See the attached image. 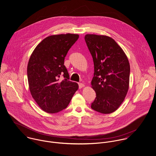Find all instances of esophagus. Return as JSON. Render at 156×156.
Wrapping results in <instances>:
<instances>
[{
    "label": "esophagus",
    "mask_w": 156,
    "mask_h": 156,
    "mask_svg": "<svg viewBox=\"0 0 156 156\" xmlns=\"http://www.w3.org/2000/svg\"><path fill=\"white\" fill-rule=\"evenodd\" d=\"M78 85H79V88H83V87H84L85 86L84 84H83V83H79Z\"/></svg>",
    "instance_id": "1"
}]
</instances>
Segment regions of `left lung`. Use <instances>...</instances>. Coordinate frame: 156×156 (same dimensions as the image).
Instances as JSON below:
<instances>
[{"instance_id":"left-lung-1","label":"left lung","mask_w":156,"mask_h":156,"mask_svg":"<svg viewBox=\"0 0 156 156\" xmlns=\"http://www.w3.org/2000/svg\"><path fill=\"white\" fill-rule=\"evenodd\" d=\"M84 39L94 69L91 87L96 97L91 108L102 114L112 113L121 105L129 90L128 58L117 43L109 36L87 34Z\"/></svg>"}]
</instances>
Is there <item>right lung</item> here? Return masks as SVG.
Listing matches in <instances>:
<instances>
[{
  "label": "right lung",
  "instance_id": "right-lung-1",
  "mask_svg": "<svg viewBox=\"0 0 156 156\" xmlns=\"http://www.w3.org/2000/svg\"><path fill=\"white\" fill-rule=\"evenodd\" d=\"M77 34L51 35L43 39L31 54L27 65L30 93L39 107L50 114L65 109L78 88L69 81L65 57L78 40ZM63 75L65 79L59 82Z\"/></svg>",
  "mask_w": 156,
  "mask_h": 156
}]
</instances>
